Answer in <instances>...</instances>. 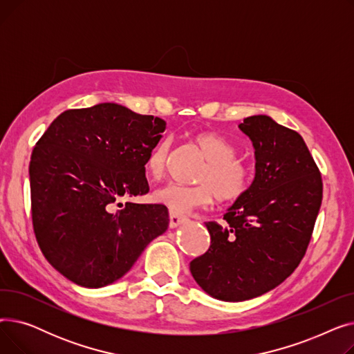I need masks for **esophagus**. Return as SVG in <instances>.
I'll list each match as a JSON object with an SVG mask.
<instances>
[{
    "label": "esophagus",
    "instance_id": "34e87169",
    "mask_svg": "<svg viewBox=\"0 0 354 354\" xmlns=\"http://www.w3.org/2000/svg\"><path fill=\"white\" fill-rule=\"evenodd\" d=\"M187 221H188L187 216L179 215V214H174V212L169 214V227L171 228H178L179 225H182L183 222H187Z\"/></svg>",
    "mask_w": 354,
    "mask_h": 354
}]
</instances>
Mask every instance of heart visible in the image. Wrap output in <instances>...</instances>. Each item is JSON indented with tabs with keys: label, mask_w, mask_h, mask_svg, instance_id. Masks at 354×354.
Returning a JSON list of instances; mask_svg holds the SVG:
<instances>
[{
	"label": "heart",
	"mask_w": 354,
	"mask_h": 354,
	"mask_svg": "<svg viewBox=\"0 0 354 354\" xmlns=\"http://www.w3.org/2000/svg\"><path fill=\"white\" fill-rule=\"evenodd\" d=\"M194 142L208 160L196 178L199 185L188 187L169 182L153 192V201L174 214H187L211 205L215 199L221 203H234L243 199L252 188L255 174L250 162L236 156V146L212 132L196 133ZM171 147L172 140L166 138L151 149L146 158L149 176L159 179L165 175Z\"/></svg>",
	"instance_id": "heart-1"
}]
</instances>
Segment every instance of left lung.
<instances>
[{"label": "left lung", "instance_id": "obj_1", "mask_svg": "<svg viewBox=\"0 0 354 354\" xmlns=\"http://www.w3.org/2000/svg\"><path fill=\"white\" fill-rule=\"evenodd\" d=\"M239 129L255 149L251 191L228 208L225 222H207L208 251L189 270L199 287L222 301L261 295L292 274L310 244L323 180L303 138L266 115Z\"/></svg>", "mask_w": 354, "mask_h": 354}]
</instances>
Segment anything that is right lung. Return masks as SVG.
<instances>
[{
    "mask_svg": "<svg viewBox=\"0 0 354 354\" xmlns=\"http://www.w3.org/2000/svg\"><path fill=\"white\" fill-rule=\"evenodd\" d=\"M166 122L116 103L70 109L35 143L30 160L31 218L47 261L74 284L99 288L133 267L169 225L145 195L146 158Z\"/></svg>",
    "mask_w": 354,
    "mask_h": 354,
    "instance_id": "1",
    "label": "right lung"
}]
</instances>
